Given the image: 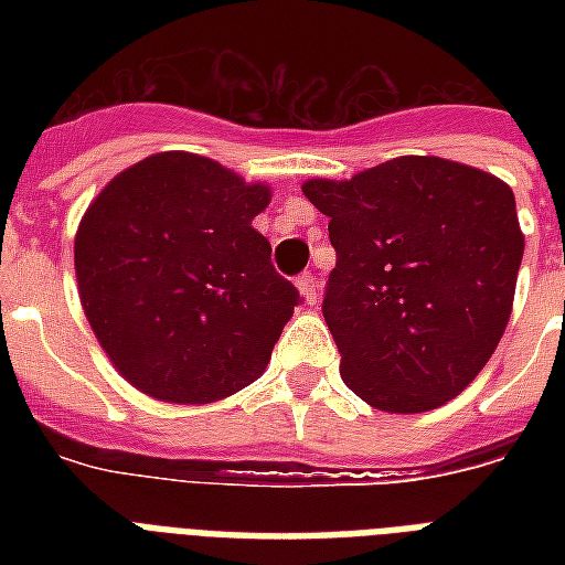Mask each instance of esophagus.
I'll list each match as a JSON object with an SVG mask.
<instances>
[{
    "mask_svg": "<svg viewBox=\"0 0 565 565\" xmlns=\"http://www.w3.org/2000/svg\"><path fill=\"white\" fill-rule=\"evenodd\" d=\"M296 287H299L305 305H310V308H313V305H317V278H313L310 273H301L299 278H296Z\"/></svg>",
    "mask_w": 565,
    "mask_h": 565,
    "instance_id": "esophagus-1",
    "label": "esophagus"
}]
</instances>
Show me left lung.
I'll use <instances>...</instances> for the list:
<instances>
[{"mask_svg":"<svg viewBox=\"0 0 565 565\" xmlns=\"http://www.w3.org/2000/svg\"><path fill=\"white\" fill-rule=\"evenodd\" d=\"M301 193L331 220L322 317L345 386L386 413L463 393L513 310L525 255L513 190L466 163L404 154Z\"/></svg>","mask_w":565,"mask_h":565,"instance_id":"8db88e82","label":"left lung"}]
</instances>
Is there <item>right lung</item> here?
<instances>
[{
    "label": "right lung",
    "instance_id": "obj_1",
    "mask_svg": "<svg viewBox=\"0 0 565 565\" xmlns=\"http://www.w3.org/2000/svg\"><path fill=\"white\" fill-rule=\"evenodd\" d=\"M269 204L222 163L161 152L108 181L75 234L93 334L140 393L207 404L264 375L301 296L252 220Z\"/></svg>",
    "mask_w": 565,
    "mask_h": 565
}]
</instances>
